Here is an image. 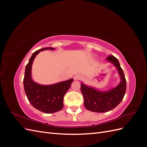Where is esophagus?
I'll list each match as a JSON object with an SVG mask.
<instances>
[{
  "label": "esophagus",
  "mask_w": 147,
  "mask_h": 147,
  "mask_svg": "<svg viewBox=\"0 0 147 147\" xmlns=\"http://www.w3.org/2000/svg\"><path fill=\"white\" fill-rule=\"evenodd\" d=\"M81 78V76L80 75H75L74 77V79L75 80H80Z\"/></svg>",
  "instance_id": "esophagus-1"
}]
</instances>
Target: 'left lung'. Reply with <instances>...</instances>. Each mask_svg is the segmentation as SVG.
<instances>
[{
	"instance_id": "1",
	"label": "left lung",
	"mask_w": 147,
	"mask_h": 147,
	"mask_svg": "<svg viewBox=\"0 0 147 147\" xmlns=\"http://www.w3.org/2000/svg\"><path fill=\"white\" fill-rule=\"evenodd\" d=\"M118 71L121 82L118 86L107 91H100L81 83V91L84 97L85 108L93 112L104 113L115 109L121 102L126 93V80L123 70L117 58L111 55L107 57Z\"/></svg>"
}]
</instances>
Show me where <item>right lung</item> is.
<instances>
[{
	"mask_svg": "<svg viewBox=\"0 0 147 147\" xmlns=\"http://www.w3.org/2000/svg\"><path fill=\"white\" fill-rule=\"evenodd\" d=\"M52 50L55 48L48 47L35 51L26 66L23 80L24 91L27 98L34 108L46 113H53L60 111L63 108L64 96L69 90L74 79L50 85H42L33 81L31 77V69L34 59L40 51Z\"/></svg>",
	"mask_w": 147,
	"mask_h": 147,
	"instance_id": "add662e5",
	"label": "right lung"
}]
</instances>
